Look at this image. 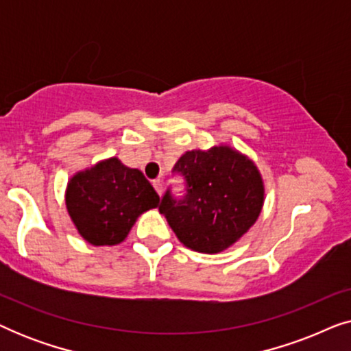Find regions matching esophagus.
<instances>
[{
    "instance_id": "1",
    "label": "esophagus",
    "mask_w": 351,
    "mask_h": 351,
    "mask_svg": "<svg viewBox=\"0 0 351 351\" xmlns=\"http://www.w3.org/2000/svg\"><path fill=\"white\" fill-rule=\"evenodd\" d=\"M153 186H155V190H156V193H158V195H161V193H162V182H161L160 179L153 180Z\"/></svg>"
}]
</instances>
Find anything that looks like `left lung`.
<instances>
[{"mask_svg":"<svg viewBox=\"0 0 351 351\" xmlns=\"http://www.w3.org/2000/svg\"><path fill=\"white\" fill-rule=\"evenodd\" d=\"M189 193L176 203L165 195L160 213L191 251L219 254L238 243L257 222L265 184L256 162L228 143L189 150L176 162Z\"/></svg>","mask_w":351,"mask_h":351,"instance_id":"8db88e82","label":"left lung"}]
</instances>
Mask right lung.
<instances>
[{
	"label": "right lung",
	"mask_w": 351,
	"mask_h": 351,
	"mask_svg": "<svg viewBox=\"0 0 351 351\" xmlns=\"http://www.w3.org/2000/svg\"><path fill=\"white\" fill-rule=\"evenodd\" d=\"M160 196L138 169L117 156L75 172L65 189V208L80 237L93 246H117Z\"/></svg>",
	"instance_id": "right-lung-1"
}]
</instances>
